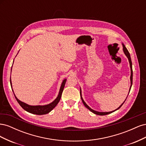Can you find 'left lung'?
<instances>
[{
  "mask_svg": "<svg viewBox=\"0 0 146 146\" xmlns=\"http://www.w3.org/2000/svg\"><path fill=\"white\" fill-rule=\"evenodd\" d=\"M122 46H123V52H124V54H125V55L127 56V57L128 58V59H129V63H130V70H131V76H130V82H131V85H130V90H129V92H130V90H131V86H132V83H133V70H132V63H131V57H130V53L129 52V51H128V50L127 49V48L125 47V46H124V44H123L122 43ZM80 97H81V99H82V102H83V104H84V105L85 106V107L88 109V110H90V111H91V112H92L93 113H94V114H98V115H100V116H104V115H107V114H110V113H113V112H114V111H116L117 110H118V109H119L121 107H122V105L123 104V103L125 102V101L126 100V99H127V98H126V99L124 100V102H123L121 105V106H119V107L116 109V110H114V111H110V112H99V111H95V110H92V109H91L89 106H88L85 102V101L83 100V98H82V90H81V89H80Z\"/></svg>",
  "mask_w": 146,
  "mask_h": 146,
  "instance_id": "1",
  "label": "left lung"
}]
</instances>
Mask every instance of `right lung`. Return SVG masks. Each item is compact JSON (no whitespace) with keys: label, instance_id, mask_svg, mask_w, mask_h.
<instances>
[{"label":"right lung","instance_id":"obj_1","mask_svg":"<svg viewBox=\"0 0 146 146\" xmlns=\"http://www.w3.org/2000/svg\"><path fill=\"white\" fill-rule=\"evenodd\" d=\"M13 62H14V61H13ZM11 69H12V68H11ZM66 82V79H64V80H63L62 83H61L59 93H58V96H57V98L54 101H53L52 103L46 105H36V106L29 105L23 102H21V100H19L18 99H17L16 97L14 92H13V94H14V95L15 96V98H16V100L17 101V102L19 103V104L21 105V107L24 110H25V111H27V112L30 113L37 114V115H42V114H47L49 112H50L52 110L56 107V105L58 104V103L59 102V101L61 99V94H62V92H63V91L64 89ZM10 84H11V86L12 87L11 78H10ZM12 91H13V90H12Z\"/></svg>","mask_w":146,"mask_h":146}]
</instances>
